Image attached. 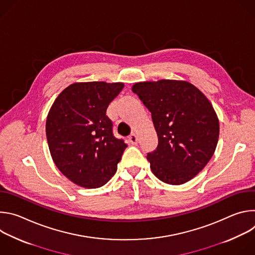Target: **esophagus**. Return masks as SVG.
<instances>
[{
    "mask_svg": "<svg viewBox=\"0 0 255 255\" xmlns=\"http://www.w3.org/2000/svg\"><path fill=\"white\" fill-rule=\"evenodd\" d=\"M129 141L132 143V144H137L138 143V137L135 133H132L130 136H129Z\"/></svg>",
    "mask_w": 255,
    "mask_h": 255,
    "instance_id": "esophagus-1",
    "label": "esophagus"
}]
</instances>
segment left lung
I'll use <instances>...</instances> for the list:
<instances>
[{
    "mask_svg": "<svg viewBox=\"0 0 255 255\" xmlns=\"http://www.w3.org/2000/svg\"><path fill=\"white\" fill-rule=\"evenodd\" d=\"M132 91L151 112L158 145L147 154L153 174L178 186L209 162L219 138V119L207 97L186 81L141 82Z\"/></svg>",
    "mask_w": 255,
    "mask_h": 255,
    "instance_id": "1",
    "label": "left lung"
}]
</instances>
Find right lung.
Returning a JSON list of instances; mask_svg holds the SVG:
<instances>
[{"mask_svg": "<svg viewBox=\"0 0 255 255\" xmlns=\"http://www.w3.org/2000/svg\"><path fill=\"white\" fill-rule=\"evenodd\" d=\"M123 83H75L55 99L46 119L51 157L72 183L97 189L112 178L127 144L113 135L107 108Z\"/></svg>", "mask_w": 255, "mask_h": 255, "instance_id": "right-lung-1", "label": "right lung"}]
</instances>
